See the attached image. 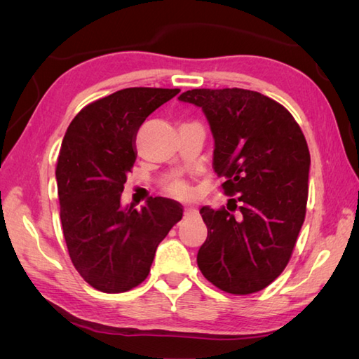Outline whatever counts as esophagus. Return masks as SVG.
I'll list each match as a JSON object with an SVG mask.
<instances>
[{
  "instance_id": "obj_1",
  "label": "esophagus",
  "mask_w": 359,
  "mask_h": 359,
  "mask_svg": "<svg viewBox=\"0 0 359 359\" xmlns=\"http://www.w3.org/2000/svg\"><path fill=\"white\" fill-rule=\"evenodd\" d=\"M197 212V210L196 208H193V207H187L185 208V211H184V215H185V217H188V216H193V215H196Z\"/></svg>"
}]
</instances>
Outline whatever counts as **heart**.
Here are the masks:
<instances>
[{"label": "heart", "mask_w": 359, "mask_h": 359, "mask_svg": "<svg viewBox=\"0 0 359 359\" xmlns=\"http://www.w3.org/2000/svg\"><path fill=\"white\" fill-rule=\"evenodd\" d=\"M168 191L175 197H187L189 194V187L184 180H174L168 185Z\"/></svg>", "instance_id": "1"}]
</instances>
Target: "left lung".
Segmentation results:
<instances>
[{
    "label": "left lung",
    "mask_w": 359,
    "mask_h": 359,
    "mask_svg": "<svg viewBox=\"0 0 359 359\" xmlns=\"http://www.w3.org/2000/svg\"><path fill=\"white\" fill-rule=\"evenodd\" d=\"M179 100L207 116L212 168L224 193L236 196L226 208L201 210L208 236L197 265L226 293L261 292L284 271L306 219V137L284 106L256 90L191 89Z\"/></svg>",
    "instance_id": "obj_1"
}]
</instances>
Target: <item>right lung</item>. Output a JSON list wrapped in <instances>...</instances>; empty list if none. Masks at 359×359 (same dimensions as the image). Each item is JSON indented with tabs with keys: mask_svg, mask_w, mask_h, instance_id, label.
<instances>
[{
	"mask_svg": "<svg viewBox=\"0 0 359 359\" xmlns=\"http://www.w3.org/2000/svg\"><path fill=\"white\" fill-rule=\"evenodd\" d=\"M179 93L117 90L85 106L65 134L55 170L63 236L75 270L103 293L140 285L158 243L184 216L182 205L165 197H151L142 211L120 203L137 157V131Z\"/></svg>",
	"mask_w": 359,
	"mask_h": 359,
	"instance_id": "add662e5",
	"label": "right lung"
}]
</instances>
